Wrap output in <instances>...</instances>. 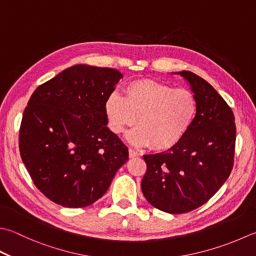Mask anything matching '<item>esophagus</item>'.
Segmentation results:
<instances>
[{"label": "esophagus", "instance_id": "obj_1", "mask_svg": "<svg viewBox=\"0 0 256 256\" xmlns=\"http://www.w3.org/2000/svg\"><path fill=\"white\" fill-rule=\"evenodd\" d=\"M138 155H140V153H138V152H136V151H135V150H133V148H128V156L131 158H138Z\"/></svg>", "mask_w": 256, "mask_h": 256}]
</instances>
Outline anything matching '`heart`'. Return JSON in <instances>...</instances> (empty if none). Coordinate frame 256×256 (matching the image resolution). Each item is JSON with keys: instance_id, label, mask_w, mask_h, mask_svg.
<instances>
[{"instance_id": "b5f03b06", "label": "heart", "mask_w": 256, "mask_h": 256, "mask_svg": "<svg viewBox=\"0 0 256 256\" xmlns=\"http://www.w3.org/2000/svg\"><path fill=\"white\" fill-rule=\"evenodd\" d=\"M198 100L186 88H175L154 80H136L124 88V98L116 92L104 103L108 125L115 134L136 123L140 126L128 140L140 146L166 151L182 141L198 115Z\"/></svg>"}]
</instances>
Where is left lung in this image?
I'll use <instances>...</instances> for the list:
<instances>
[{
  "mask_svg": "<svg viewBox=\"0 0 256 256\" xmlns=\"http://www.w3.org/2000/svg\"><path fill=\"white\" fill-rule=\"evenodd\" d=\"M178 74L196 96V118L174 148L144 155L141 183L148 202L171 214L191 212L218 191L232 172L236 140L234 114L221 95L196 74Z\"/></svg>",
  "mask_w": 256,
  "mask_h": 256,
  "instance_id": "obj_1",
  "label": "left lung"
}]
</instances>
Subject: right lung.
<instances>
[{
  "instance_id": "obj_1",
  "label": "right lung",
  "mask_w": 256,
  "mask_h": 256,
  "mask_svg": "<svg viewBox=\"0 0 256 256\" xmlns=\"http://www.w3.org/2000/svg\"><path fill=\"white\" fill-rule=\"evenodd\" d=\"M120 78L115 68L78 64L30 98L20 154L35 186L52 202L73 208L93 204L128 160L126 145L108 128L104 112Z\"/></svg>"
}]
</instances>
